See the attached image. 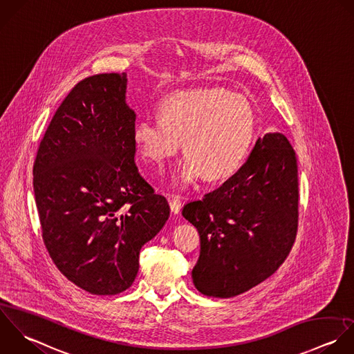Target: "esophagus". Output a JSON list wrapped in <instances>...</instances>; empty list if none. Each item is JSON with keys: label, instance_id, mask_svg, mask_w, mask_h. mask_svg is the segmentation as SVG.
<instances>
[{"label": "esophagus", "instance_id": "1", "mask_svg": "<svg viewBox=\"0 0 354 354\" xmlns=\"http://www.w3.org/2000/svg\"><path fill=\"white\" fill-rule=\"evenodd\" d=\"M168 201H169L171 212H172L174 215H178V214L180 212V208H182V203H180V200H179L178 197H175V196H169Z\"/></svg>", "mask_w": 354, "mask_h": 354}]
</instances>
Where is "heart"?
Listing matches in <instances>:
<instances>
[{
    "label": "heart",
    "instance_id": "obj_1",
    "mask_svg": "<svg viewBox=\"0 0 354 354\" xmlns=\"http://www.w3.org/2000/svg\"><path fill=\"white\" fill-rule=\"evenodd\" d=\"M257 129V114L247 97L223 88L175 92L160 104V118L145 117L133 127L140 153L158 167L186 151L174 176L187 186L232 176L245 161Z\"/></svg>",
    "mask_w": 354,
    "mask_h": 354
}]
</instances>
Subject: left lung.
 Returning a JSON list of instances; mask_svg holds the SVG:
<instances>
[{
  "mask_svg": "<svg viewBox=\"0 0 354 354\" xmlns=\"http://www.w3.org/2000/svg\"><path fill=\"white\" fill-rule=\"evenodd\" d=\"M298 198L295 151L286 135L268 132L232 178L183 207L201 240L196 288L232 298L270 277L295 241Z\"/></svg>",
  "mask_w": 354,
  "mask_h": 354,
  "instance_id": "obj_1",
  "label": "left lung"
}]
</instances>
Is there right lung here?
<instances>
[{"instance_id":"1","label":"right lung","mask_w":354,"mask_h":354,"mask_svg":"<svg viewBox=\"0 0 354 354\" xmlns=\"http://www.w3.org/2000/svg\"><path fill=\"white\" fill-rule=\"evenodd\" d=\"M127 82V73L80 81L56 110L32 168L45 247L62 274L93 295L132 286L140 248L169 218L165 197L135 165Z\"/></svg>"}]
</instances>
